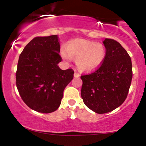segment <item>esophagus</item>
I'll return each instance as SVG.
<instances>
[{
	"mask_svg": "<svg viewBox=\"0 0 146 146\" xmlns=\"http://www.w3.org/2000/svg\"><path fill=\"white\" fill-rule=\"evenodd\" d=\"M74 77H75V78H79V77H80V75L78 73H76V72H75Z\"/></svg>",
	"mask_w": 146,
	"mask_h": 146,
	"instance_id": "obj_1",
	"label": "esophagus"
}]
</instances>
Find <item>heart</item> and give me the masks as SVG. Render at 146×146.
<instances>
[{
	"label": "heart",
	"mask_w": 146,
	"mask_h": 146,
	"mask_svg": "<svg viewBox=\"0 0 146 146\" xmlns=\"http://www.w3.org/2000/svg\"><path fill=\"white\" fill-rule=\"evenodd\" d=\"M64 60L69 62L75 60L77 67L80 71L90 72L102 65L106 57V48L100 42L84 39H75L68 42L66 48L60 51Z\"/></svg>",
	"instance_id": "obj_1"
}]
</instances>
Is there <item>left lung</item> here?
I'll list each match as a JSON object with an SVG mask.
<instances>
[{
    "label": "left lung",
    "instance_id": "1",
    "mask_svg": "<svg viewBox=\"0 0 146 146\" xmlns=\"http://www.w3.org/2000/svg\"><path fill=\"white\" fill-rule=\"evenodd\" d=\"M103 43L106 57L101 66L94 73L81 76L84 103L98 114L113 111L123 103L132 78L131 59L125 48L108 38Z\"/></svg>",
    "mask_w": 146,
    "mask_h": 146
}]
</instances>
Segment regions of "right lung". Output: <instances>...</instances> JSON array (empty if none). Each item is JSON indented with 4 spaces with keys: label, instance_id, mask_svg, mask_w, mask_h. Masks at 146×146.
Segmentation results:
<instances>
[{
    "label": "right lung",
    "instance_id": "right-lung-1",
    "mask_svg": "<svg viewBox=\"0 0 146 146\" xmlns=\"http://www.w3.org/2000/svg\"><path fill=\"white\" fill-rule=\"evenodd\" d=\"M60 48L57 35L36 37L19 56L16 86L25 103L39 113H50L59 108L64 90L73 78L71 68L58 66Z\"/></svg>",
    "mask_w": 146,
    "mask_h": 146
}]
</instances>
